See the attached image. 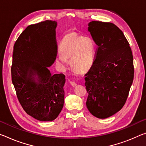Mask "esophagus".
<instances>
[{"label":"esophagus","mask_w":146,"mask_h":146,"mask_svg":"<svg viewBox=\"0 0 146 146\" xmlns=\"http://www.w3.org/2000/svg\"><path fill=\"white\" fill-rule=\"evenodd\" d=\"M70 84L73 87H75L76 86H77V83H76L75 82H73V81H70Z\"/></svg>","instance_id":"34e87169"}]
</instances>
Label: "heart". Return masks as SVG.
<instances>
[{"mask_svg": "<svg viewBox=\"0 0 146 146\" xmlns=\"http://www.w3.org/2000/svg\"><path fill=\"white\" fill-rule=\"evenodd\" d=\"M96 45L90 36H82L74 32L66 34L60 46L56 63L65 68L70 59L71 67L77 72H84L91 68L94 62Z\"/></svg>", "mask_w": 146, "mask_h": 146, "instance_id": "b5f03b06", "label": "heart"}]
</instances>
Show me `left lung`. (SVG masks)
<instances>
[{"mask_svg": "<svg viewBox=\"0 0 146 146\" xmlns=\"http://www.w3.org/2000/svg\"><path fill=\"white\" fill-rule=\"evenodd\" d=\"M88 31L97 45L95 59L85 75L86 106L105 119L123 108L134 78L133 56L128 41L116 25L92 21Z\"/></svg>", "mask_w": 146, "mask_h": 146, "instance_id": "obj_1", "label": "left lung"}]
</instances>
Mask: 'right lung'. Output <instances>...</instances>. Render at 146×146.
<instances>
[{
    "label": "right lung",
    "instance_id": "obj_1",
    "mask_svg": "<svg viewBox=\"0 0 146 146\" xmlns=\"http://www.w3.org/2000/svg\"><path fill=\"white\" fill-rule=\"evenodd\" d=\"M56 26L48 20L29 25L13 46L11 73L16 95L25 112L39 121L55 119L64 106L65 75L48 69L57 55Z\"/></svg>",
    "mask_w": 146,
    "mask_h": 146
}]
</instances>
